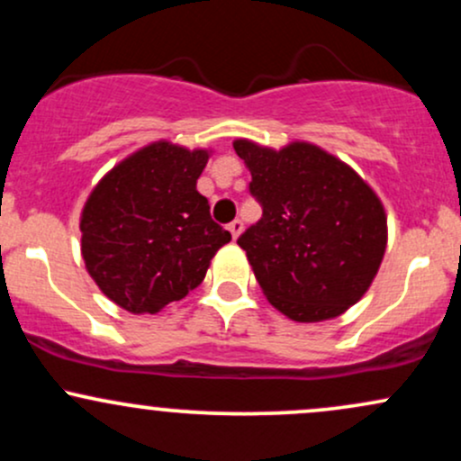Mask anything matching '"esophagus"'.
<instances>
[{
  "instance_id": "34e87169",
  "label": "esophagus",
  "mask_w": 461,
  "mask_h": 461,
  "mask_svg": "<svg viewBox=\"0 0 461 461\" xmlns=\"http://www.w3.org/2000/svg\"><path fill=\"white\" fill-rule=\"evenodd\" d=\"M227 230L231 231V238H234V240H236V238L242 234V221H240V219L231 221V223H230V227H227Z\"/></svg>"
}]
</instances>
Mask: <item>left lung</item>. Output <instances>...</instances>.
Returning a JSON list of instances; mask_svg holds the SVG:
<instances>
[{
    "label": "left lung",
    "mask_w": 461,
    "mask_h": 461,
    "mask_svg": "<svg viewBox=\"0 0 461 461\" xmlns=\"http://www.w3.org/2000/svg\"><path fill=\"white\" fill-rule=\"evenodd\" d=\"M262 219L238 238L268 303L290 321L321 322L356 305L382 267L388 216L362 177L319 145L282 149L236 139Z\"/></svg>",
    "instance_id": "8db88e82"
}]
</instances>
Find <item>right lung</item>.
<instances>
[{
	"label": "right lung",
	"instance_id": "obj_1",
	"mask_svg": "<svg viewBox=\"0 0 461 461\" xmlns=\"http://www.w3.org/2000/svg\"><path fill=\"white\" fill-rule=\"evenodd\" d=\"M210 149L156 140L114 164L79 216L82 258L99 290L131 314H156L203 282L231 234L197 179Z\"/></svg>",
	"mask_w": 461,
	"mask_h": 461
}]
</instances>
